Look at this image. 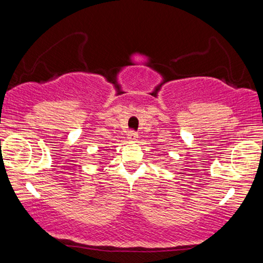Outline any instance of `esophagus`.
I'll use <instances>...</instances> for the list:
<instances>
[{
	"label": "esophagus",
	"instance_id": "esophagus-1",
	"mask_svg": "<svg viewBox=\"0 0 263 263\" xmlns=\"http://www.w3.org/2000/svg\"><path fill=\"white\" fill-rule=\"evenodd\" d=\"M137 138H138L137 132H135V131H128V133H127V139H128V140L135 141V140H137Z\"/></svg>",
	"mask_w": 263,
	"mask_h": 263
}]
</instances>
